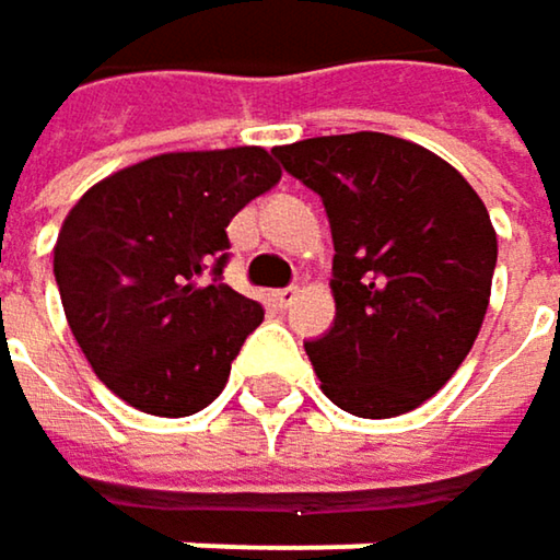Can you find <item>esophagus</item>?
I'll return each mask as SVG.
<instances>
[{
  "instance_id": "obj_1",
  "label": "esophagus",
  "mask_w": 560,
  "mask_h": 560,
  "mask_svg": "<svg viewBox=\"0 0 560 560\" xmlns=\"http://www.w3.org/2000/svg\"><path fill=\"white\" fill-rule=\"evenodd\" d=\"M296 296H300V290H296V287H283V290H273V293H270V300H273V306H277V310L293 306V303H296Z\"/></svg>"
}]
</instances>
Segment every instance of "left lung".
Here are the masks:
<instances>
[{
  "instance_id": "obj_1",
  "label": "left lung",
  "mask_w": 560,
  "mask_h": 560,
  "mask_svg": "<svg viewBox=\"0 0 560 560\" xmlns=\"http://www.w3.org/2000/svg\"><path fill=\"white\" fill-rule=\"evenodd\" d=\"M323 198L332 228L329 332L306 355L332 405L398 418L469 355L492 290L495 231L482 198L440 155L385 133L277 145Z\"/></svg>"
}]
</instances>
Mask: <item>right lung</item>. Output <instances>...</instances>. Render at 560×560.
<instances>
[{"label":"right lung","instance_id":"obj_1","mask_svg":"<svg viewBox=\"0 0 560 560\" xmlns=\"http://www.w3.org/2000/svg\"><path fill=\"white\" fill-rule=\"evenodd\" d=\"M277 182L260 145L165 152L68 211L55 244L61 306L94 375L130 408L188 418L224 392L264 319L257 300L221 283L228 224Z\"/></svg>","mask_w":560,"mask_h":560}]
</instances>
